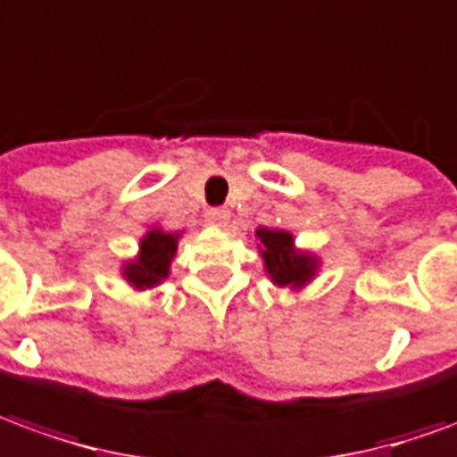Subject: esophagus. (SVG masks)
<instances>
[{"label": "esophagus", "instance_id": "obj_1", "mask_svg": "<svg viewBox=\"0 0 457 457\" xmlns=\"http://www.w3.org/2000/svg\"><path fill=\"white\" fill-rule=\"evenodd\" d=\"M207 220L210 222H215V225H225L229 220V210L225 205H215V207H207Z\"/></svg>", "mask_w": 457, "mask_h": 457}]
</instances>
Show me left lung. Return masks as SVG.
Returning <instances> with one entry per match:
<instances>
[{"label":"left lung","instance_id":"left-lung-1","mask_svg":"<svg viewBox=\"0 0 457 457\" xmlns=\"http://www.w3.org/2000/svg\"><path fill=\"white\" fill-rule=\"evenodd\" d=\"M257 237L262 239L264 250V264L267 272L272 274V279L279 287H299V284L309 282V277L314 274V260L295 252V242L289 232L282 229H257Z\"/></svg>","mask_w":457,"mask_h":457}]
</instances>
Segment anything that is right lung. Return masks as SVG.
Listing matches in <instances>:
<instances>
[{"instance_id": "right-lung-1", "label": "right lung", "mask_w": 457, "mask_h": 457, "mask_svg": "<svg viewBox=\"0 0 457 457\" xmlns=\"http://www.w3.org/2000/svg\"><path fill=\"white\" fill-rule=\"evenodd\" d=\"M175 237L161 229H153L148 232V237L140 242V254L138 260L130 262L126 267V279L130 284H136L138 289L143 287H153L161 279L168 277V267L175 254Z\"/></svg>"}]
</instances>
